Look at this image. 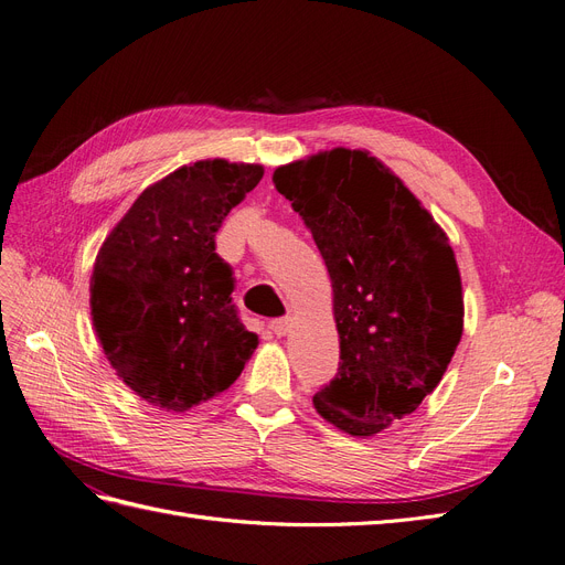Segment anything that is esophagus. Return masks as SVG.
Instances as JSON below:
<instances>
[{
	"label": "esophagus",
	"instance_id": "obj_1",
	"mask_svg": "<svg viewBox=\"0 0 565 565\" xmlns=\"http://www.w3.org/2000/svg\"><path fill=\"white\" fill-rule=\"evenodd\" d=\"M290 328H294V319H290V317H286V319H277V321H271V323H269V330L275 332L277 338H286L288 332H290Z\"/></svg>",
	"mask_w": 565,
	"mask_h": 565
}]
</instances>
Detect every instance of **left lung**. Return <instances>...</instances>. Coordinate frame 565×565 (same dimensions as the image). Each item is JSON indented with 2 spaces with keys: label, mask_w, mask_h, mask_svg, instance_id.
I'll return each instance as SVG.
<instances>
[{
  "label": "left lung",
  "mask_w": 565,
  "mask_h": 565,
  "mask_svg": "<svg viewBox=\"0 0 565 565\" xmlns=\"http://www.w3.org/2000/svg\"><path fill=\"white\" fill-rule=\"evenodd\" d=\"M271 181L315 237L332 286L340 370L315 407L351 437L377 435L437 388L461 342L449 237L365 149L319 151L277 167Z\"/></svg>",
  "instance_id": "left-lung-1"
}]
</instances>
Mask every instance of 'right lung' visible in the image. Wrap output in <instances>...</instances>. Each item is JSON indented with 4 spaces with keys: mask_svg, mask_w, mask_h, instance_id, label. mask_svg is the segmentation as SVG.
I'll use <instances>...</instances> for the list:
<instances>
[{
    "mask_svg": "<svg viewBox=\"0 0 565 565\" xmlns=\"http://www.w3.org/2000/svg\"><path fill=\"white\" fill-rule=\"evenodd\" d=\"M265 174L209 158L143 188L102 242L90 317L109 365L141 401L185 412L230 388L258 347L233 305V269L216 256L230 209Z\"/></svg>",
    "mask_w": 565,
    "mask_h": 565,
    "instance_id": "1",
    "label": "right lung"
}]
</instances>
